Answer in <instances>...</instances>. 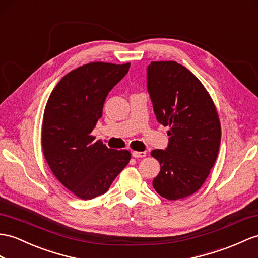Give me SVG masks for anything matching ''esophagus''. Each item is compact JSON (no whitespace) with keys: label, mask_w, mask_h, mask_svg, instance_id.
<instances>
[{"label":"esophagus","mask_w":258,"mask_h":258,"mask_svg":"<svg viewBox=\"0 0 258 258\" xmlns=\"http://www.w3.org/2000/svg\"><path fill=\"white\" fill-rule=\"evenodd\" d=\"M133 156L134 158H144V156H147V152L146 151H142V152H139V151H134L133 152Z\"/></svg>","instance_id":"esophagus-1"}]
</instances>
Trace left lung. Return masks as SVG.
I'll return each instance as SVG.
<instances>
[{
  "label": "left lung",
  "instance_id": "8db88e82",
  "mask_svg": "<svg viewBox=\"0 0 258 258\" xmlns=\"http://www.w3.org/2000/svg\"><path fill=\"white\" fill-rule=\"evenodd\" d=\"M148 91L158 121L166 127L168 147L153 150L161 171L153 179L168 200L196 192L217 160L221 125L216 105L195 75L175 61H153L148 67Z\"/></svg>",
  "mask_w": 258,
  "mask_h": 258
}]
</instances>
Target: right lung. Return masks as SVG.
Listing matches in <instances>:
<instances>
[{
  "mask_svg": "<svg viewBox=\"0 0 258 258\" xmlns=\"http://www.w3.org/2000/svg\"><path fill=\"white\" fill-rule=\"evenodd\" d=\"M129 68L107 62L79 67L59 81L48 98L42 152L56 179L81 199L105 194L131 159L128 150L109 149L91 135L108 93Z\"/></svg>",
  "mask_w": 258,
  "mask_h": 258,
  "instance_id": "right-lung-1",
  "label": "right lung"
}]
</instances>
